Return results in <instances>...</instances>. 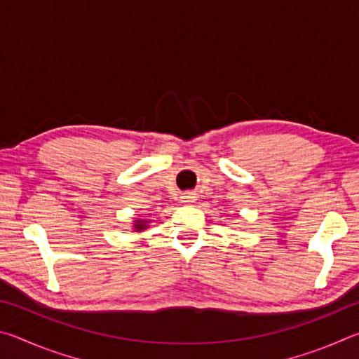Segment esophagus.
<instances>
[{
	"label": "esophagus",
	"instance_id": "1",
	"mask_svg": "<svg viewBox=\"0 0 359 359\" xmlns=\"http://www.w3.org/2000/svg\"><path fill=\"white\" fill-rule=\"evenodd\" d=\"M180 201H182V203H184V204H193L194 201H196V194H194V193H191V191H188V193H184V194H182Z\"/></svg>",
	"mask_w": 359,
	"mask_h": 359
}]
</instances>
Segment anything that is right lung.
I'll use <instances>...</instances> for the list:
<instances>
[{
    "label": "right lung",
    "instance_id": "1",
    "mask_svg": "<svg viewBox=\"0 0 359 359\" xmlns=\"http://www.w3.org/2000/svg\"><path fill=\"white\" fill-rule=\"evenodd\" d=\"M147 228V220H136L135 222V229L136 231H142Z\"/></svg>",
    "mask_w": 359,
    "mask_h": 359
}]
</instances>
